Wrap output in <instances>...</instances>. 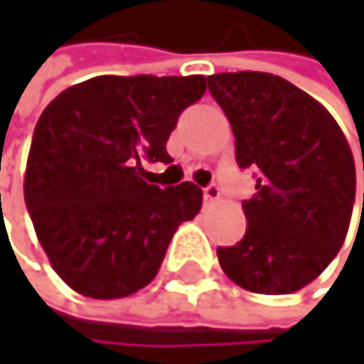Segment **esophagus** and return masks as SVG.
<instances>
[{"label": "esophagus", "instance_id": "obj_1", "mask_svg": "<svg viewBox=\"0 0 364 364\" xmlns=\"http://www.w3.org/2000/svg\"><path fill=\"white\" fill-rule=\"evenodd\" d=\"M203 196H205V203H214L220 198V188L216 183H209L203 188Z\"/></svg>", "mask_w": 364, "mask_h": 364}]
</instances>
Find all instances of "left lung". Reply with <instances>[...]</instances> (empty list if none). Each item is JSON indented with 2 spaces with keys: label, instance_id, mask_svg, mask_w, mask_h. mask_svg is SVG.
Segmentation results:
<instances>
[{
  "label": "left lung",
  "instance_id": "left-lung-1",
  "mask_svg": "<svg viewBox=\"0 0 364 364\" xmlns=\"http://www.w3.org/2000/svg\"><path fill=\"white\" fill-rule=\"evenodd\" d=\"M207 87L231 124L237 168L257 178L255 196L242 200L247 233L218 247L220 267L251 292H295L323 273L347 235L352 150L326 107L279 76L214 74Z\"/></svg>",
  "mask_w": 364,
  "mask_h": 364
}]
</instances>
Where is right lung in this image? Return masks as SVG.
Segmentation results:
<instances>
[{
	"instance_id": "obj_1",
	"label": "right lung",
	"mask_w": 364,
	"mask_h": 364,
	"mask_svg": "<svg viewBox=\"0 0 364 364\" xmlns=\"http://www.w3.org/2000/svg\"><path fill=\"white\" fill-rule=\"evenodd\" d=\"M205 89V76H97L41 113L26 207L54 271L80 295L117 299L150 284L176 227L198 214L200 188L150 186L144 161H172L166 141Z\"/></svg>"
}]
</instances>
